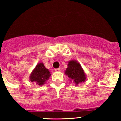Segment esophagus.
Segmentation results:
<instances>
[{
	"instance_id": "obj_1",
	"label": "esophagus",
	"mask_w": 121,
	"mask_h": 121,
	"mask_svg": "<svg viewBox=\"0 0 121 121\" xmlns=\"http://www.w3.org/2000/svg\"><path fill=\"white\" fill-rule=\"evenodd\" d=\"M55 72H60L61 69H60V68H57V69H55Z\"/></svg>"
}]
</instances>
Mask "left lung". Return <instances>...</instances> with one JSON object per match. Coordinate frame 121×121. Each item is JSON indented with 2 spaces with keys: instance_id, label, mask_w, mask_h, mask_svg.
I'll use <instances>...</instances> for the list:
<instances>
[{
  "instance_id": "8db88e82",
  "label": "left lung",
  "mask_w": 121,
  "mask_h": 121,
  "mask_svg": "<svg viewBox=\"0 0 121 121\" xmlns=\"http://www.w3.org/2000/svg\"><path fill=\"white\" fill-rule=\"evenodd\" d=\"M65 74L69 77L70 81L74 82L76 86L85 81L86 78V74L81 64L75 60L68 61Z\"/></svg>"
}]
</instances>
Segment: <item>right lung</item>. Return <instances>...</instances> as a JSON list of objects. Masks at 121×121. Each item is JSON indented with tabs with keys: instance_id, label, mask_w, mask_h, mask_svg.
I'll return each instance as SVG.
<instances>
[{
	"instance_id": "obj_1",
	"label": "right lung",
	"mask_w": 121,
	"mask_h": 121,
	"mask_svg": "<svg viewBox=\"0 0 121 121\" xmlns=\"http://www.w3.org/2000/svg\"><path fill=\"white\" fill-rule=\"evenodd\" d=\"M51 76L49 70L44 66L43 62L38 63L30 73V81L35 82L39 85H43Z\"/></svg>"
}]
</instances>
